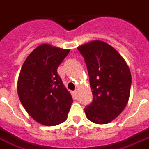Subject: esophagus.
<instances>
[{
	"mask_svg": "<svg viewBox=\"0 0 149 149\" xmlns=\"http://www.w3.org/2000/svg\"><path fill=\"white\" fill-rule=\"evenodd\" d=\"M74 97H78V90L77 89H75L74 91Z\"/></svg>",
	"mask_w": 149,
	"mask_h": 149,
	"instance_id": "esophagus-1",
	"label": "esophagus"
}]
</instances>
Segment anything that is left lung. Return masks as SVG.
I'll list each match as a JSON object with an SVG mask.
<instances>
[{
    "instance_id": "obj_1",
    "label": "left lung",
    "mask_w": 149,
    "mask_h": 149,
    "mask_svg": "<svg viewBox=\"0 0 149 149\" xmlns=\"http://www.w3.org/2000/svg\"><path fill=\"white\" fill-rule=\"evenodd\" d=\"M89 74L93 100L84 108L94 123L106 124L123 111L127 104L131 86L128 66L113 47L93 41L78 47Z\"/></svg>"
}]
</instances>
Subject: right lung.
Wrapping results in <instances>:
<instances>
[{"label": "right lung", "mask_w": 149, "mask_h": 149, "mask_svg": "<svg viewBox=\"0 0 149 149\" xmlns=\"http://www.w3.org/2000/svg\"><path fill=\"white\" fill-rule=\"evenodd\" d=\"M70 52L43 44L26 59L18 80V94L22 104L35 121L55 126L67 119L72 97L57 68Z\"/></svg>", "instance_id": "1"}]
</instances>
